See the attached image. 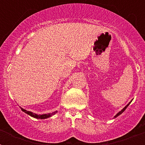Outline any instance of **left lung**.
<instances>
[{"mask_svg": "<svg viewBox=\"0 0 145 145\" xmlns=\"http://www.w3.org/2000/svg\"><path fill=\"white\" fill-rule=\"evenodd\" d=\"M130 102H131V101H130ZM130 102H129V104H128V105H126V107H125V108H123V109H122V110H120V112H119V113H118V114H117L115 115V116H114V117H118V116H119V115H120V114H121L123 112L124 110H126V108H127V107H128V106H129V104H130Z\"/></svg>", "mask_w": 145, "mask_h": 145, "instance_id": "1", "label": "left lung"}]
</instances>
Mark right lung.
<instances>
[{"mask_svg":"<svg viewBox=\"0 0 145 145\" xmlns=\"http://www.w3.org/2000/svg\"><path fill=\"white\" fill-rule=\"evenodd\" d=\"M21 110L23 111V112H25V114H28L29 116H31V117H35V118H37V119H46V118H48V117H50L51 116H52V115H54L55 114H56L57 111H55V112H52L51 113V114H42V115H37L36 114H34V113L31 112V111H28V110H25V109H23V108H21Z\"/></svg>","mask_w":145,"mask_h":145,"instance_id":"obj_1","label":"right lung"}]
</instances>
